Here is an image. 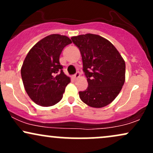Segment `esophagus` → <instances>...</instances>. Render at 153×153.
<instances>
[{
  "instance_id": "esophagus-1",
  "label": "esophagus",
  "mask_w": 153,
  "mask_h": 153,
  "mask_svg": "<svg viewBox=\"0 0 153 153\" xmlns=\"http://www.w3.org/2000/svg\"><path fill=\"white\" fill-rule=\"evenodd\" d=\"M79 77H80V73H79V72H77V73H75L74 75H73V78H74V79H76V78H79Z\"/></svg>"
}]
</instances>
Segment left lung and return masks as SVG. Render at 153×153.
<instances>
[{
    "label": "left lung",
    "instance_id": "left-lung-1",
    "mask_svg": "<svg viewBox=\"0 0 153 153\" xmlns=\"http://www.w3.org/2000/svg\"><path fill=\"white\" fill-rule=\"evenodd\" d=\"M82 56V71L88 83L79 92L82 102L94 108L111 103L125 81V62L116 47L102 36L86 34L73 36Z\"/></svg>",
    "mask_w": 153,
    "mask_h": 153
}]
</instances>
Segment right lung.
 <instances>
[{"mask_svg":"<svg viewBox=\"0 0 153 153\" xmlns=\"http://www.w3.org/2000/svg\"><path fill=\"white\" fill-rule=\"evenodd\" d=\"M71 43L68 36L51 34L38 42L26 55L21 74L28 96L37 105L53 106L62 99L71 78L63 73L59 55Z\"/></svg>","mask_w":153,"mask_h":153,"instance_id":"1","label":"right lung"}]
</instances>
